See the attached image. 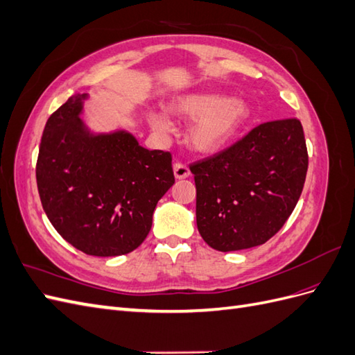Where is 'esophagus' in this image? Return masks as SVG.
I'll list each match as a JSON object with an SVG mask.
<instances>
[{"instance_id":"obj_1","label":"esophagus","mask_w":355,"mask_h":355,"mask_svg":"<svg viewBox=\"0 0 355 355\" xmlns=\"http://www.w3.org/2000/svg\"><path fill=\"white\" fill-rule=\"evenodd\" d=\"M173 171H175V176L178 179H185L189 176V168L185 163H180V161H176L173 164Z\"/></svg>"}]
</instances>
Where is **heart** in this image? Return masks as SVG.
Masks as SVG:
<instances>
[{
	"label": "heart",
	"instance_id": "heart-1",
	"mask_svg": "<svg viewBox=\"0 0 355 355\" xmlns=\"http://www.w3.org/2000/svg\"><path fill=\"white\" fill-rule=\"evenodd\" d=\"M175 110L196 118L189 130V141L201 153H211L223 146L250 120L252 110L241 99L222 94H192L180 99ZM149 123L159 133H168L171 123L166 114L151 112Z\"/></svg>",
	"mask_w": 355,
	"mask_h": 355
}]
</instances>
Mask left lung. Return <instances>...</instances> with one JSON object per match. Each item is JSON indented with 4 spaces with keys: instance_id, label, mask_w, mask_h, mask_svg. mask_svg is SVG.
Segmentation results:
<instances>
[{
    "instance_id": "obj_1",
    "label": "left lung",
    "mask_w": 355,
    "mask_h": 355,
    "mask_svg": "<svg viewBox=\"0 0 355 355\" xmlns=\"http://www.w3.org/2000/svg\"><path fill=\"white\" fill-rule=\"evenodd\" d=\"M197 188V227L214 250L266 243L302 194L308 151L297 118L253 127L223 151L189 166Z\"/></svg>"
}]
</instances>
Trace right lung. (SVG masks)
I'll use <instances>...</instances> for the list:
<instances>
[{
	"label": "right lung",
	"instance_id": "1",
	"mask_svg": "<svg viewBox=\"0 0 355 355\" xmlns=\"http://www.w3.org/2000/svg\"><path fill=\"white\" fill-rule=\"evenodd\" d=\"M80 112L81 96H72L46 123L35 167L42 209L62 239L83 253H130L175 184L171 154L149 151L124 132L92 136Z\"/></svg>",
	"mask_w": 355,
	"mask_h": 355
}]
</instances>
